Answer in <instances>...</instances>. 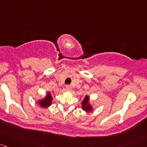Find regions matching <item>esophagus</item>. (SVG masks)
<instances>
[{
    "label": "esophagus",
    "mask_w": 147,
    "mask_h": 147,
    "mask_svg": "<svg viewBox=\"0 0 147 147\" xmlns=\"http://www.w3.org/2000/svg\"><path fill=\"white\" fill-rule=\"evenodd\" d=\"M65 88H66V89L67 90V91H70V90L71 89V88H72V87H71L70 85H66Z\"/></svg>",
    "instance_id": "obj_1"
}]
</instances>
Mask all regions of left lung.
I'll list each match as a JSON object with an SVG mask.
<instances>
[{
	"label": "left lung",
	"instance_id": "obj_1",
	"mask_svg": "<svg viewBox=\"0 0 147 147\" xmlns=\"http://www.w3.org/2000/svg\"><path fill=\"white\" fill-rule=\"evenodd\" d=\"M82 108H83L84 110L85 111H91V107L90 106V105L88 104V97L86 96L84 99V100L82 101Z\"/></svg>",
	"mask_w": 147,
	"mask_h": 147
}]
</instances>
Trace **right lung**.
<instances>
[{"label":"right lung","mask_w":147,"mask_h":147,"mask_svg":"<svg viewBox=\"0 0 147 147\" xmlns=\"http://www.w3.org/2000/svg\"><path fill=\"white\" fill-rule=\"evenodd\" d=\"M51 100H52V97H51V94H50L49 93H48L47 96H46V98H45V99H43L42 100L39 101L40 105L43 107H49V105H51Z\"/></svg>","instance_id":"obj_1"}]
</instances>
